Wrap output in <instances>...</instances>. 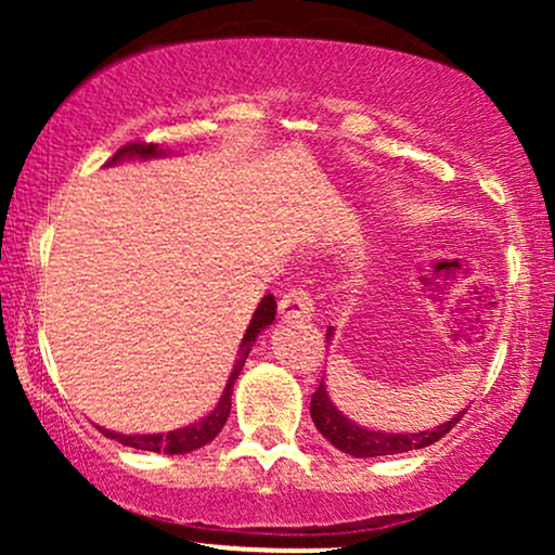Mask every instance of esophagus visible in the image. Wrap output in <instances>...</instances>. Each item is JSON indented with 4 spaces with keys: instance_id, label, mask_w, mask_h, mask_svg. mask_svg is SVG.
<instances>
[{
    "instance_id": "34e87169",
    "label": "esophagus",
    "mask_w": 555,
    "mask_h": 555,
    "mask_svg": "<svg viewBox=\"0 0 555 555\" xmlns=\"http://www.w3.org/2000/svg\"><path fill=\"white\" fill-rule=\"evenodd\" d=\"M279 315L284 321H310L313 318V295L305 286H292L279 297Z\"/></svg>"
}]
</instances>
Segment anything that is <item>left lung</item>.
<instances>
[{
	"instance_id": "1",
	"label": "left lung",
	"mask_w": 555,
	"mask_h": 555,
	"mask_svg": "<svg viewBox=\"0 0 555 555\" xmlns=\"http://www.w3.org/2000/svg\"><path fill=\"white\" fill-rule=\"evenodd\" d=\"M331 336V328L326 334V341ZM310 415H313L315 428L321 430V436L336 446V449L344 451L349 456H386V454H404V451L412 449H425V446L436 443L438 438H443L446 433L454 428L456 423L464 417L456 415L446 420L443 425H438L436 430H423V433H380V430H367L360 428V425L349 423L347 417L339 415L334 404H331L326 386L315 388L313 399H310Z\"/></svg>"
}]
</instances>
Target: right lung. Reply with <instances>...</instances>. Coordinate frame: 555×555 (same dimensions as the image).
<instances>
[{
  "instance_id": "add662e5",
  "label": "right lung",
  "mask_w": 555,
  "mask_h": 555,
  "mask_svg": "<svg viewBox=\"0 0 555 555\" xmlns=\"http://www.w3.org/2000/svg\"><path fill=\"white\" fill-rule=\"evenodd\" d=\"M122 156H158V149L156 143H145V140H132V143L122 145V149L117 151V154L112 156L114 164L117 158ZM276 318V299H273V295H266L263 299H260L256 315H253L250 326H247V334L245 339H242V349H240V358H237V365H234L232 371V378H229V384L224 388V397H221L219 404H216V410L211 412L208 417H203L201 423L190 425V428H180V430H171L167 433V436H119V433H112V430H104L99 428L101 433H104L106 438H114V441L125 443V446H132V449H140V451H156V454H190V451L201 449V446L211 443L216 436H219L221 428H224L227 417H229V410H232V388H234V380H237V375L242 371V365H245L247 354H250L253 349V341H256V336L263 331L269 323Z\"/></svg>"
}]
</instances>
